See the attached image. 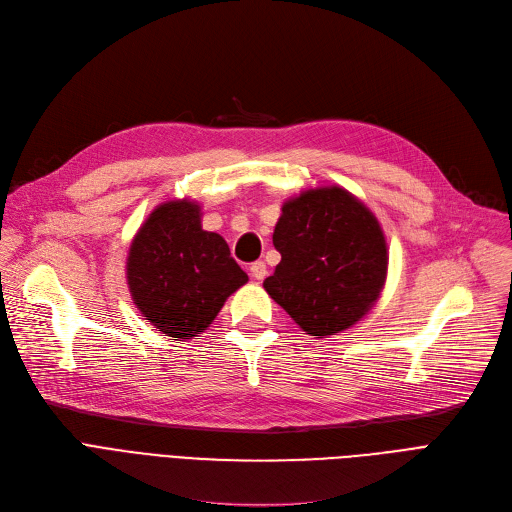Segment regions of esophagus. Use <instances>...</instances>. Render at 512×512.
<instances>
[{"instance_id": "1", "label": "esophagus", "mask_w": 512, "mask_h": 512, "mask_svg": "<svg viewBox=\"0 0 512 512\" xmlns=\"http://www.w3.org/2000/svg\"><path fill=\"white\" fill-rule=\"evenodd\" d=\"M251 276H253L255 280H263V278L267 276V267H265V263H263V261H255V263H251Z\"/></svg>"}]
</instances>
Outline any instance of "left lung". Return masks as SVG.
I'll return each mask as SVG.
<instances>
[{
    "mask_svg": "<svg viewBox=\"0 0 512 512\" xmlns=\"http://www.w3.org/2000/svg\"><path fill=\"white\" fill-rule=\"evenodd\" d=\"M274 247L282 261L263 288L311 336L351 328L380 297L386 240L344 188H315L284 203Z\"/></svg>",
    "mask_w": 512,
    "mask_h": 512,
    "instance_id": "obj_1",
    "label": "left lung"
}]
</instances>
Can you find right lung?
Instances as JSON below:
<instances>
[{
	"mask_svg": "<svg viewBox=\"0 0 512 512\" xmlns=\"http://www.w3.org/2000/svg\"><path fill=\"white\" fill-rule=\"evenodd\" d=\"M126 267L141 313L159 332L182 340L205 330L249 280L226 240L201 228L199 207L188 201L164 203L149 215L132 240Z\"/></svg>",
	"mask_w": 512,
	"mask_h": 512,
	"instance_id": "add662e5",
	"label": "right lung"
}]
</instances>
